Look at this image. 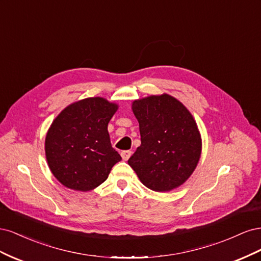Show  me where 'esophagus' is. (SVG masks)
Wrapping results in <instances>:
<instances>
[{"instance_id":"obj_1","label":"esophagus","mask_w":261,"mask_h":261,"mask_svg":"<svg viewBox=\"0 0 261 261\" xmlns=\"http://www.w3.org/2000/svg\"><path fill=\"white\" fill-rule=\"evenodd\" d=\"M121 155L123 158V160L127 161L129 159V156L132 155V151H130V150H124V151L121 152Z\"/></svg>"}]
</instances>
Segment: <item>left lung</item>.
<instances>
[{"label":"left lung","instance_id":"left-lung-1","mask_svg":"<svg viewBox=\"0 0 261 261\" xmlns=\"http://www.w3.org/2000/svg\"><path fill=\"white\" fill-rule=\"evenodd\" d=\"M141 145L128 164L140 181L154 192H170L184 184L197 167L201 137L191 112L163 93L133 102Z\"/></svg>","mask_w":261,"mask_h":261}]
</instances>
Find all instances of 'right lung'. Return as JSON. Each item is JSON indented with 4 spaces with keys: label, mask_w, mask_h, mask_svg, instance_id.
<instances>
[{
    "label": "right lung",
    "mask_w": 261,
    "mask_h": 261,
    "mask_svg": "<svg viewBox=\"0 0 261 261\" xmlns=\"http://www.w3.org/2000/svg\"><path fill=\"white\" fill-rule=\"evenodd\" d=\"M117 108L103 98H87L66 107L53 121L45 137V156L61 184L74 191H91L122 160L108 132Z\"/></svg>",
    "instance_id": "1"
}]
</instances>
